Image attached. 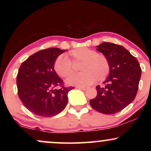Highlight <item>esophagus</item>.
<instances>
[{
    "instance_id": "34e87169",
    "label": "esophagus",
    "mask_w": 151,
    "mask_h": 151,
    "mask_svg": "<svg viewBox=\"0 0 151 151\" xmlns=\"http://www.w3.org/2000/svg\"><path fill=\"white\" fill-rule=\"evenodd\" d=\"M78 88H80V89H82V90L85 91V90H87L89 87H88V86H78Z\"/></svg>"
}]
</instances>
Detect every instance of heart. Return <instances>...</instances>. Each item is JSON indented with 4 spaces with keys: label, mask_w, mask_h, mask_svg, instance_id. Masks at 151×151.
Instances as JSON below:
<instances>
[{
    "label": "heart",
    "mask_w": 151,
    "mask_h": 151,
    "mask_svg": "<svg viewBox=\"0 0 151 151\" xmlns=\"http://www.w3.org/2000/svg\"><path fill=\"white\" fill-rule=\"evenodd\" d=\"M67 57L59 55L53 64V69L62 78H67L73 72L72 63L82 62L80 66L81 73L71 76L66 82L69 85H88L96 81H103L110 71V65L107 58L102 53L86 47H80L68 53Z\"/></svg>",
    "instance_id": "b5f03b06"
}]
</instances>
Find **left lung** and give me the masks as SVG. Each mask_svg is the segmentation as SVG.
Listing matches in <instances>:
<instances>
[{
	"label": "left lung",
	"instance_id": "obj_1",
	"mask_svg": "<svg viewBox=\"0 0 151 151\" xmlns=\"http://www.w3.org/2000/svg\"><path fill=\"white\" fill-rule=\"evenodd\" d=\"M107 58L110 71L104 86H96L98 95L90 100L95 110L104 114H114L131 104L135 99L142 75L137 60L121 45L102 42L97 46Z\"/></svg>",
	"mask_w": 151,
	"mask_h": 151
}]
</instances>
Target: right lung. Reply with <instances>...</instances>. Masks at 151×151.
I'll list each match as a JSON object with an SVG mask.
<instances>
[{"label": "right lung", "mask_w": 151, "mask_h": 151, "mask_svg": "<svg viewBox=\"0 0 151 151\" xmlns=\"http://www.w3.org/2000/svg\"><path fill=\"white\" fill-rule=\"evenodd\" d=\"M66 50L49 48L39 51L21 64L16 78L18 96L24 106L34 114L49 117L65 109L68 93L63 80L53 69L55 59ZM60 86V88H55Z\"/></svg>", "instance_id": "right-lung-1"}]
</instances>
